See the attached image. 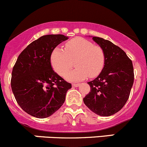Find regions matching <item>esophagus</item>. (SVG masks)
I'll list each match as a JSON object with an SVG mask.
<instances>
[{
  "label": "esophagus",
  "mask_w": 147,
  "mask_h": 147,
  "mask_svg": "<svg viewBox=\"0 0 147 147\" xmlns=\"http://www.w3.org/2000/svg\"><path fill=\"white\" fill-rule=\"evenodd\" d=\"M72 86H74V87H78V86H80L79 84H72Z\"/></svg>",
  "instance_id": "esophagus-1"
}]
</instances>
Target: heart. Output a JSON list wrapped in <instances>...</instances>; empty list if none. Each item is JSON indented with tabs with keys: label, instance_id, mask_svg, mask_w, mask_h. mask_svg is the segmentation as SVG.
Segmentation results:
<instances>
[{
	"label": "heart",
	"instance_id": "heart-1",
	"mask_svg": "<svg viewBox=\"0 0 147 147\" xmlns=\"http://www.w3.org/2000/svg\"><path fill=\"white\" fill-rule=\"evenodd\" d=\"M106 61L105 51L90 41L76 37L65 44V49L57 47L51 51L50 62L54 71L63 76L73 66L76 68L66 75L70 81L94 78L102 72Z\"/></svg>",
	"mask_w": 147,
	"mask_h": 147
}]
</instances>
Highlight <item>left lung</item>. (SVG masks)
Returning <instances> with one entry per match:
<instances>
[{
  "instance_id": "1",
  "label": "left lung",
  "mask_w": 147,
  "mask_h": 147,
  "mask_svg": "<svg viewBox=\"0 0 147 147\" xmlns=\"http://www.w3.org/2000/svg\"><path fill=\"white\" fill-rule=\"evenodd\" d=\"M93 40L105 51L106 61L102 72L88 82L90 91L84 102L100 116H110L123 107L134 83V69L126 53L110 41L98 37Z\"/></svg>"
}]
</instances>
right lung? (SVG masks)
<instances>
[{
    "mask_svg": "<svg viewBox=\"0 0 147 147\" xmlns=\"http://www.w3.org/2000/svg\"><path fill=\"white\" fill-rule=\"evenodd\" d=\"M68 40L63 34H47L34 40L18 57L12 71L11 88L16 101L37 118L51 116L61 107L71 84L51 67V51Z\"/></svg>",
    "mask_w": 147,
    "mask_h": 147,
    "instance_id": "right-lung-1",
    "label": "right lung"
}]
</instances>
